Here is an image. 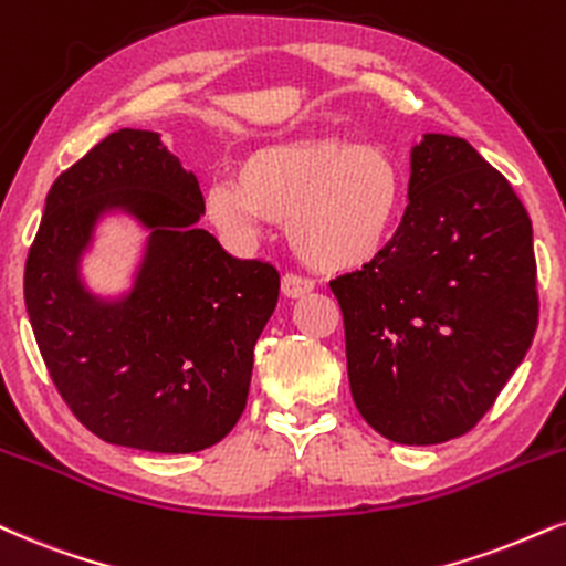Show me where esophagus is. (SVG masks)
I'll list each match as a JSON object with an SVG mask.
<instances>
[{
  "mask_svg": "<svg viewBox=\"0 0 566 566\" xmlns=\"http://www.w3.org/2000/svg\"><path fill=\"white\" fill-rule=\"evenodd\" d=\"M311 290H313L311 279L297 276V274H284V276H282V292H284V297H292V301H295V297L308 295Z\"/></svg>",
  "mask_w": 566,
  "mask_h": 566,
  "instance_id": "1",
  "label": "esophagus"
}]
</instances>
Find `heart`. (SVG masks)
Here are the masks:
<instances>
[{"instance_id": "1", "label": "heart", "mask_w": 566, "mask_h": 566, "mask_svg": "<svg viewBox=\"0 0 566 566\" xmlns=\"http://www.w3.org/2000/svg\"><path fill=\"white\" fill-rule=\"evenodd\" d=\"M403 202V171L392 155L343 136L263 145L240 160L237 181L206 189L208 218L223 234L250 240L263 221L287 223L297 258L324 274L377 261Z\"/></svg>"}]
</instances>
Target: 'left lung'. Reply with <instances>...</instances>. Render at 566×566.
I'll list each match as a JSON object with an SVG mask.
<instances>
[{
  "mask_svg": "<svg viewBox=\"0 0 566 566\" xmlns=\"http://www.w3.org/2000/svg\"><path fill=\"white\" fill-rule=\"evenodd\" d=\"M535 279L512 184L467 139L424 134L390 248L329 282L360 417L403 446L472 430L533 345Z\"/></svg>",
  "mask_w": 566,
  "mask_h": 566,
  "instance_id": "left-lung-1",
  "label": "left lung"
}]
</instances>
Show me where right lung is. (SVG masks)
Here are the masks:
<instances>
[{"mask_svg": "<svg viewBox=\"0 0 566 566\" xmlns=\"http://www.w3.org/2000/svg\"><path fill=\"white\" fill-rule=\"evenodd\" d=\"M113 209L150 229L133 290L105 302L80 255ZM200 184L160 134L120 128L57 176L25 261L33 337L88 432L113 446L195 453L231 432L248 403L253 350L279 301V271L240 261L197 229Z\"/></svg>", "mask_w": 566, "mask_h": 566, "instance_id": "obj_1", "label": "right lung"}]
</instances>
